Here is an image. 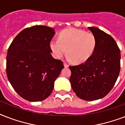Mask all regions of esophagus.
<instances>
[{
  "label": "esophagus",
  "instance_id": "1",
  "mask_svg": "<svg viewBox=\"0 0 125 125\" xmlns=\"http://www.w3.org/2000/svg\"><path fill=\"white\" fill-rule=\"evenodd\" d=\"M63 65H64V67H65V68H67V67H69V65L67 64V63H63Z\"/></svg>",
  "mask_w": 125,
  "mask_h": 125
}]
</instances>
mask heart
Segmentation results:
<instances>
[{
	"label": "heart",
	"mask_w": 125,
	"mask_h": 125,
	"mask_svg": "<svg viewBox=\"0 0 125 125\" xmlns=\"http://www.w3.org/2000/svg\"><path fill=\"white\" fill-rule=\"evenodd\" d=\"M97 43L93 33L72 28L63 30L58 40H51L50 47L57 58H60L67 52L73 62L82 63L92 56Z\"/></svg>",
	"instance_id": "b5f03b06"
}]
</instances>
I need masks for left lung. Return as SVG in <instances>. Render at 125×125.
<instances>
[{"label": "left lung", "instance_id": "obj_1", "mask_svg": "<svg viewBox=\"0 0 125 125\" xmlns=\"http://www.w3.org/2000/svg\"><path fill=\"white\" fill-rule=\"evenodd\" d=\"M97 38L94 52L82 64L69 66L73 90L80 99L92 101L104 97L120 72V50L114 38L94 26L88 27Z\"/></svg>", "mask_w": 125, "mask_h": 125}]
</instances>
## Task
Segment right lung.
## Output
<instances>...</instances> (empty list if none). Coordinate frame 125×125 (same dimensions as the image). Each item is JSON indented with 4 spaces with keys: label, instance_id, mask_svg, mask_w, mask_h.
Wrapping results in <instances>:
<instances>
[{
    "label": "right lung",
    "instance_id": "obj_1",
    "mask_svg": "<svg viewBox=\"0 0 125 125\" xmlns=\"http://www.w3.org/2000/svg\"><path fill=\"white\" fill-rule=\"evenodd\" d=\"M54 30L34 26L22 30L8 50L7 76L17 93L26 101H42L51 95L54 81L63 69L52 56L50 42Z\"/></svg>",
    "mask_w": 125,
    "mask_h": 125
}]
</instances>
